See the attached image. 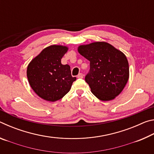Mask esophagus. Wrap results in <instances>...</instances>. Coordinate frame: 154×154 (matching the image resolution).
<instances>
[{"instance_id": "esophagus-1", "label": "esophagus", "mask_w": 154, "mask_h": 154, "mask_svg": "<svg viewBox=\"0 0 154 154\" xmlns=\"http://www.w3.org/2000/svg\"><path fill=\"white\" fill-rule=\"evenodd\" d=\"M77 78H79V79H82V78L83 77V75L82 73H79V75H77Z\"/></svg>"}]
</instances>
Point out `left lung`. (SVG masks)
<instances>
[{
    "mask_svg": "<svg viewBox=\"0 0 154 154\" xmlns=\"http://www.w3.org/2000/svg\"><path fill=\"white\" fill-rule=\"evenodd\" d=\"M78 51L90 61V71L85 80L93 94L103 101L113 100L118 96L129 78L126 56L106 42L80 45Z\"/></svg>",
    "mask_w": 154,
    "mask_h": 154,
    "instance_id": "left-lung-1",
    "label": "left lung"
}]
</instances>
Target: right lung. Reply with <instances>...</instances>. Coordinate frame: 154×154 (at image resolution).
<instances>
[{
  "instance_id": "obj_1",
  "label": "right lung",
  "mask_w": 154,
  "mask_h": 154,
  "mask_svg": "<svg viewBox=\"0 0 154 154\" xmlns=\"http://www.w3.org/2000/svg\"><path fill=\"white\" fill-rule=\"evenodd\" d=\"M67 50L66 46H49L28 64L27 77L30 87L44 100L55 102L63 98L76 80L72 77L69 65L61 63Z\"/></svg>"
}]
</instances>
